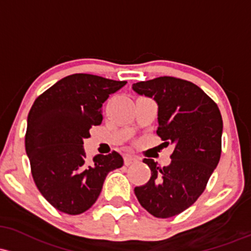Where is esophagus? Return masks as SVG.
<instances>
[{"label":"esophagus","mask_w":251,"mask_h":251,"mask_svg":"<svg viewBox=\"0 0 251 251\" xmlns=\"http://www.w3.org/2000/svg\"><path fill=\"white\" fill-rule=\"evenodd\" d=\"M124 161H125L126 166H130V164L137 163V162L139 161V158L137 156H133V155H126L125 157H124Z\"/></svg>","instance_id":"esophagus-1"}]
</instances>
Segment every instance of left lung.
<instances>
[{"label":"left lung","mask_w":251,"mask_h":251,"mask_svg":"<svg viewBox=\"0 0 251 251\" xmlns=\"http://www.w3.org/2000/svg\"><path fill=\"white\" fill-rule=\"evenodd\" d=\"M139 95L158 106L157 134L175 147L169 166L144 158L150 180L134 188L140 205L157 218H170L197 201L222 153L223 119L216 102L198 85L163 76L134 83Z\"/></svg>","instance_id":"obj_1"}]
</instances>
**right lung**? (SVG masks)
Wrapping results in <instances>:
<instances>
[{
	"instance_id": "right-lung-1",
	"label": "right lung",
	"mask_w": 251,
	"mask_h": 251,
	"mask_svg": "<svg viewBox=\"0 0 251 251\" xmlns=\"http://www.w3.org/2000/svg\"><path fill=\"white\" fill-rule=\"evenodd\" d=\"M125 81L89 74L67 76L43 93L27 118L26 153L33 180L54 208L81 214L98 200L106 176L123 167L117 151L87 161L83 140L102 121L101 108Z\"/></svg>"
}]
</instances>
